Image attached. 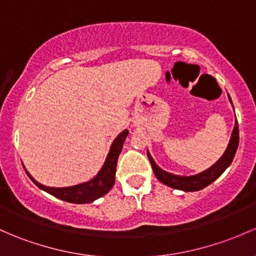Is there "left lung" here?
I'll return each instance as SVG.
<instances>
[{
    "mask_svg": "<svg viewBox=\"0 0 256 256\" xmlns=\"http://www.w3.org/2000/svg\"><path fill=\"white\" fill-rule=\"evenodd\" d=\"M232 102V100H230ZM239 144V130H238V122L236 121V126L233 128L232 137H230V144H228L227 150H226L224 154L217 160L211 168L206 169L205 172L200 174H196V176H174V174L168 173V172H164L157 164L154 163V160H152L150 154L147 152V156H148V160L150 162V166H152L153 172H154L156 176L163 184L168 185V186L174 188V189L178 190H184V192H198V190L204 189L207 185L211 184L212 182L218 178L226 169L230 166V164L232 163L233 158H234V154L236 152V148H238Z\"/></svg>",
    "mask_w": 256,
    "mask_h": 256,
    "instance_id": "8db88e82",
    "label": "left lung"
}]
</instances>
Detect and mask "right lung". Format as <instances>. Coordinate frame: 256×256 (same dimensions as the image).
<instances>
[{
	"instance_id": "add662e5",
	"label": "right lung",
	"mask_w": 256,
	"mask_h": 256,
	"mask_svg": "<svg viewBox=\"0 0 256 256\" xmlns=\"http://www.w3.org/2000/svg\"><path fill=\"white\" fill-rule=\"evenodd\" d=\"M128 135V131L124 130L114 140L109 154H108L106 157V163H104L103 168L100 169L98 176L94 178V179L90 180V182H83V184H78L74 185V186L68 188H49L36 182V180L32 178L30 174L26 170V172L38 188H40V189H42L44 192L51 194V195L60 198V200L67 201V202L72 204L92 202V201L102 198L103 195H106V194L112 189V185H114L118 158H119L121 150H122V144L124 142H125V138Z\"/></svg>"
}]
</instances>
